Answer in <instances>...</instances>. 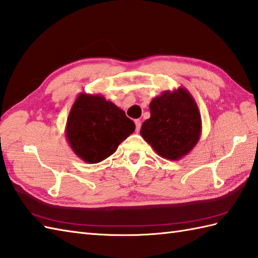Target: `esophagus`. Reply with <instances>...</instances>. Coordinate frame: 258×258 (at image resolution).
Listing matches in <instances>:
<instances>
[{"label":"esophagus","instance_id":"1","mask_svg":"<svg viewBox=\"0 0 258 258\" xmlns=\"http://www.w3.org/2000/svg\"><path fill=\"white\" fill-rule=\"evenodd\" d=\"M141 125H142V123H141V120H140V119H135V126H136V132H140V130H141Z\"/></svg>","mask_w":258,"mask_h":258}]
</instances>
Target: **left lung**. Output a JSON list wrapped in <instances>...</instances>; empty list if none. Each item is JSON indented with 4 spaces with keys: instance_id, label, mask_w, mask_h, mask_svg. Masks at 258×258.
Returning a JSON list of instances; mask_svg holds the SVG:
<instances>
[{
    "instance_id": "left-lung-1",
    "label": "left lung",
    "mask_w": 258,
    "mask_h": 258,
    "mask_svg": "<svg viewBox=\"0 0 258 258\" xmlns=\"http://www.w3.org/2000/svg\"><path fill=\"white\" fill-rule=\"evenodd\" d=\"M151 117L141 127V135L158 155L178 161L194 149L202 133L199 106L185 87L164 91L150 103Z\"/></svg>"
}]
</instances>
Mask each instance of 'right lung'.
<instances>
[{
	"label": "right lung",
	"instance_id": "add662e5",
	"mask_svg": "<svg viewBox=\"0 0 258 258\" xmlns=\"http://www.w3.org/2000/svg\"><path fill=\"white\" fill-rule=\"evenodd\" d=\"M134 131V122L123 109L101 94L82 92L70 111L65 136L76 156L95 164L114 154Z\"/></svg>",
	"mask_w": 258,
	"mask_h": 258
}]
</instances>
